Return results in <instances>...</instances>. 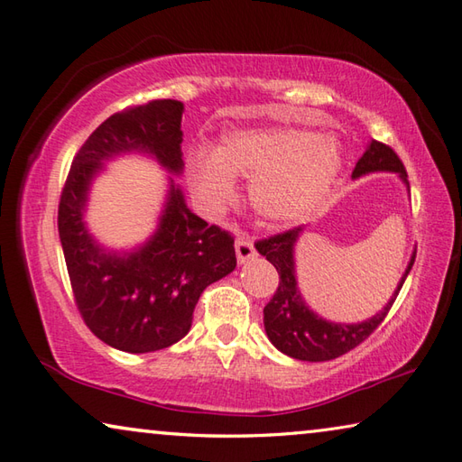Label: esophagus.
I'll use <instances>...</instances> for the list:
<instances>
[{
  "mask_svg": "<svg viewBox=\"0 0 462 462\" xmlns=\"http://www.w3.org/2000/svg\"><path fill=\"white\" fill-rule=\"evenodd\" d=\"M256 256V248H254V242H252L250 236H246V234H242V236L236 238V258L240 264H244V262H248L250 258Z\"/></svg>",
  "mask_w": 462,
  "mask_h": 462,
  "instance_id": "1",
  "label": "esophagus"
}]
</instances>
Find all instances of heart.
I'll use <instances>...</instances> for the list:
<instances>
[{
	"mask_svg": "<svg viewBox=\"0 0 462 462\" xmlns=\"http://www.w3.org/2000/svg\"><path fill=\"white\" fill-rule=\"evenodd\" d=\"M342 168L338 142L298 128L224 134L210 153L188 160V178L206 204L234 194V176L250 180V202L270 222L304 220L334 188Z\"/></svg>",
	"mask_w": 462,
	"mask_h": 462,
	"instance_id": "obj_1",
	"label": "heart"
}]
</instances>
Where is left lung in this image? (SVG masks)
<instances>
[{
	"instance_id": "8db88e82",
	"label": "left lung",
	"mask_w": 462,
	"mask_h": 462,
	"mask_svg": "<svg viewBox=\"0 0 462 462\" xmlns=\"http://www.w3.org/2000/svg\"><path fill=\"white\" fill-rule=\"evenodd\" d=\"M370 171H396L402 178V182L409 186L401 158L396 156V152L391 146H386L383 142H370L363 158L356 162L355 170H352V178H360L370 174ZM300 234L302 226H296V228L256 242V250L262 256H266L270 264L278 270L280 276L274 296L264 306V328L270 342L280 352H284V355L298 360H309V363H324V360L346 355V352L356 348L360 342H365L370 334L381 327L388 310L393 309L406 276L411 273L414 258H417V250L412 252L399 286H396L391 300L386 302L381 312L360 324H334L314 314L306 306L300 292H298L294 274V244L300 238Z\"/></svg>"
}]
</instances>
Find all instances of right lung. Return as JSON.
I'll return each instance as SVG.
<instances>
[{
	"label": "right lung",
	"instance_id": "right-lung-1",
	"mask_svg": "<svg viewBox=\"0 0 462 462\" xmlns=\"http://www.w3.org/2000/svg\"><path fill=\"white\" fill-rule=\"evenodd\" d=\"M182 112L178 99H152L107 117L78 150L60 198L58 230L81 319L106 345L134 355L184 338L204 288L236 268L232 234L189 212L174 180L158 230L142 248L116 254L86 230L89 184L104 160L140 152L171 174L182 171Z\"/></svg>",
	"mask_w": 462,
	"mask_h": 462
}]
</instances>
